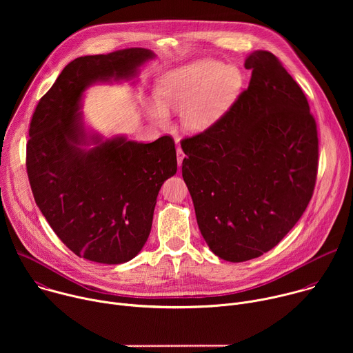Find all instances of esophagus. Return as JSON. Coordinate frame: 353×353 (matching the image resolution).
Returning a JSON list of instances; mask_svg holds the SVG:
<instances>
[{"instance_id":"34e87169","label":"esophagus","mask_w":353,"mask_h":353,"mask_svg":"<svg viewBox=\"0 0 353 353\" xmlns=\"http://www.w3.org/2000/svg\"><path fill=\"white\" fill-rule=\"evenodd\" d=\"M184 152L181 150V148H177V163H179V166L181 168V165H183V161H184Z\"/></svg>"}]
</instances>
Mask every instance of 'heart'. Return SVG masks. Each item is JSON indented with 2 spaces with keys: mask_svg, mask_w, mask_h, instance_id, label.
Instances as JSON below:
<instances>
[{
  "mask_svg": "<svg viewBox=\"0 0 353 353\" xmlns=\"http://www.w3.org/2000/svg\"><path fill=\"white\" fill-rule=\"evenodd\" d=\"M243 85L241 72L232 65L204 60L169 71L157 88L158 99L148 112L158 124L169 121V109L181 110L185 131L199 132L211 127L233 103Z\"/></svg>",
  "mask_w": 353,
  "mask_h": 353,
  "instance_id": "1",
  "label": "heart"
}]
</instances>
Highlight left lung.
<instances>
[{"mask_svg": "<svg viewBox=\"0 0 353 353\" xmlns=\"http://www.w3.org/2000/svg\"><path fill=\"white\" fill-rule=\"evenodd\" d=\"M248 88L205 131L181 139L183 179L212 253L243 263L274 248L313 196L317 124L309 102L270 52L251 53Z\"/></svg>", "mask_w": 353, "mask_h": 353, "instance_id": "1", "label": "left lung"}]
</instances>
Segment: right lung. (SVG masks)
<instances>
[{
  "label": "right lung",
  "mask_w": 353,
  "mask_h": 353,
  "mask_svg": "<svg viewBox=\"0 0 353 353\" xmlns=\"http://www.w3.org/2000/svg\"><path fill=\"white\" fill-rule=\"evenodd\" d=\"M154 53L124 48L71 61L39 100L29 127L26 172L36 204L78 257L100 264L134 259L152 228L157 196L177 172L174 141L150 143L86 135L79 110L88 85L123 79ZM90 141L92 150L81 148Z\"/></svg>",
  "instance_id": "add662e5"
}]
</instances>
